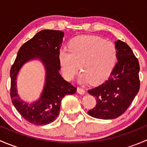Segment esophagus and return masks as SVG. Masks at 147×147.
Returning <instances> with one entry per match:
<instances>
[{"label":"esophagus","instance_id":"1","mask_svg":"<svg viewBox=\"0 0 147 147\" xmlns=\"http://www.w3.org/2000/svg\"><path fill=\"white\" fill-rule=\"evenodd\" d=\"M77 92H78V93H79L80 94H85V90H84L83 88H82V87H78V89H77Z\"/></svg>","mask_w":147,"mask_h":147}]
</instances>
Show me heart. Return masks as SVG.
I'll return each instance as SVG.
<instances>
[{
	"label": "heart",
	"instance_id": "b5f03b06",
	"mask_svg": "<svg viewBox=\"0 0 147 147\" xmlns=\"http://www.w3.org/2000/svg\"><path fill=\"white\" fill-rule=\"evenodd\" d=\"M58 58L62 72L67 80H73L81 67L80 82L97 83L105 80L114 69L117 50L113 42L97 36L83 35L70 41L69 50L61 49Z\"/></svg>",
	"mask_w": 147,
	"mask_h": 147
}]
</instances>
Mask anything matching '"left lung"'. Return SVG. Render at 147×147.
I'll list each match as a JSON object with an SVG mask.
<instances>
[{
	"mask_svg": "<svg viewBox=\"0 0 147 147\" xmlns=\"http://www.w3.org/2000/svg\"><path fill=\"white\" fill-rule=\"evenodd\" d=\"M117 63L103 83L88 90L97 100L89 115L102 119H115L128 109L140 87L139 63L130 47L120 40L115 42Z\"/></svg>",
	"mask_w": 147,
	"mask_h": 147,
	"instance_id": "1",
	"label": "left lung"
}]
</instances>
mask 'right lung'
<instances>
[{
    "instance_id": "obj_1",
    "label": "right lung",
    "mask_w": 147,
    "mask_h": 147,
    "mask_svg": "<svg viewBox=\"0 0 147 147\" xmlns=\"http://www.w3.org/2000/svg\"><path fill=\"white\" fill-rule=\"evenodd\" d=\"M64 32L61 30H43L25 42L18 52L10 69V97L20 115L35 125H45L58 116L60 103L67 94H75L77 88L63 79L60 74L59 52ZM33 59H39L46 68V84L37 101L28 104L20 100L17 93L16 78L22 65Z\"/></svg>"
}]
</instances>
